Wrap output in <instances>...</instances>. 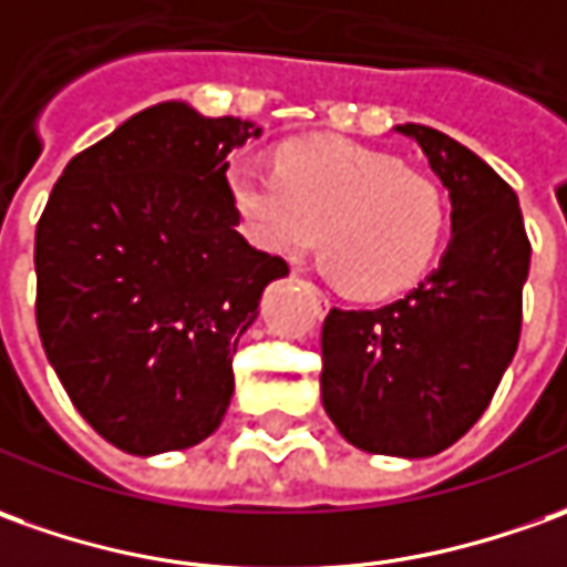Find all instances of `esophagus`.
<instances>
[{"instance_id": "obj_1", "label": "esophagus", "mask_w": 567, "mask_h": 567, "mask_svg": "<svg viewBox=\"0 0 567 567\" xmlns=\"http://www.w3.org/2000/svg\"><path fill=\"white\" fill-rule=\"evenodd\" d=\"M302 287H306L308 296L315 299V306H318V315H327V311H330V299H327V296H323V292L318 290L315 284H311V280H302Z\"/></svg>"}]
</instances>
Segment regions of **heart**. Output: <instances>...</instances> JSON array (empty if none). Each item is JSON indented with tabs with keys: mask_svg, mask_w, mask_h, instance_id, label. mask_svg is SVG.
Returning a JSON list of instances; mask_svg holds the SVG:
<instances>
[{
	"mask_svg": "<svg viewBox=\"0 0 567 567\" xmlns=\"http://www.w3.org/2000/svg\"><path fill=\"white\" fill-rule=\"evenodd\" d=\"M225 187L249 244L292 259L321 234V271L364 299L410 290L447 237V197L429 175L361 144H287L277 169L234 157Z\"/></svg>",
	"mask_w": 567,
	"mask_h": 567,
	"instance_id": "obj_1",
	"label": "heart"
}]
</instances>
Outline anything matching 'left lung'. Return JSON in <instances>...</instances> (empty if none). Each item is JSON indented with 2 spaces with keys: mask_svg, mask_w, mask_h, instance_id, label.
Here are the masks:
<instances>
[{
  "mask_svg": "<svg viewBox=\"0 0 567 567\" xmlns=\"http://www.w3.org/2000/svg\"><path fill=\"white\" fill-rule=\"evenodd\" d=\"M451 197V244L420 287L373 311L333 308L321 401L367 454L435 456L485 413L522 333L530 244L515 190L439 128L395 126Z\"/></svg>",
  "mask_w": 567,
  "mask_h": 567,
  "instance_id": "obj_1",
  "label": "left lung"
}]
</instances>
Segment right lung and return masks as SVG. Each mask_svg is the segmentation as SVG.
<instances>
[{
  "mask_svg": "<svg viewBox=\"0 0 567 567\" xmlns=\"http://www.w3.org/2000/svg\"><path fill=\"white\" fill-rule=\"evenodd\" d=\"M261 128L163 101L70 159L37 225V327L73 408L135 456L209 439L287 261L237 231L225 169Z\"/></svg>",
  "mask_w": 567,
  "mask_h": 567,
  "instance_id": "right-lung-1",
  "label": "right lung"
}]
</instances>
